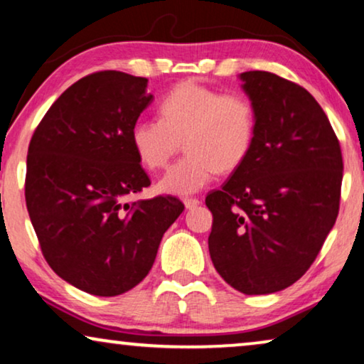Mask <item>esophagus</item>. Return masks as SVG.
I'll return each mask as SVG.
<instances>
[{"mask_svg":"<svg viewBox=\"0 0 364 364\" xmlns=\"http://www.w3.org/2000/svg\"><path fill=\"white\" fill-rule=\"evenodd\" d=\"M183 205H186V208L191 210V208H196L197 205H200V200H198V198H196V197H186V198H183Z\"/></svg>","mask_w":364,"mask_h":364,"instance_id":"1","label":"esophagus"}]
</instances>
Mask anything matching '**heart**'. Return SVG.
Returning <instances> with one entry per match:
<instances>
[{
  "mask_svg": "<svg viewBox=\"0 0 364 364\" xmlns=\"http://www.w3.org/2000/svg\"><path fill=\"white\" fill-rule=\"evenodd\" d=\"M161 121L141 119L131 129L139 161L151 171L164 168L181 151L187 154L161 178L157 188L171 196L198 192L218 172L240 167L255 142L257 116L243 94L186 81L159 104Z\"/></svg>",
  "mask_w": 364,
  "mask_h": 364,
  "instance_id": "1",
  "label": "heart"
}]
</instances>
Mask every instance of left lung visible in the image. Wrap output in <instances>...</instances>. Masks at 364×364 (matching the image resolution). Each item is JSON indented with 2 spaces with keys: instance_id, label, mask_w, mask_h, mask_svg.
<instances>
[{
  "instance_id": "left-lung-1",
  "label": "left lung",
  "mask_w": 364,
  "mask_h": 364,
  "mask_svg": "<svg viewBox=\"0 0 364 364\" xmlns=\"http://www.w3.org/2000/svg\"><path fill=\"white\" fill-rule=\"evenodd\" d=\"M255 107V142L220 191L208 252L215 270L245 295L285 290L315 262L340 210V142L316 99L273 73L240 74Z\"/></svg>"
}]
</instances>
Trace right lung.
<instances>
[{"label":"right lung","mask_w":364,"mask_h":364,"mask_svg":"<svg viewBox=\"0 0 364 364\" xmlns=\"http://www.w3.org/2000/svg\"><path fill=\"white\" fill-rule=\"evenodd\" d=\"M152 99L146 77L89 74L56 99L29 142L24 196L43 255L91 295L141 283L183 210L171 196L127 202L151 186L131 129Z\"/></svg>","instance_id":"1"}]
</instances>
